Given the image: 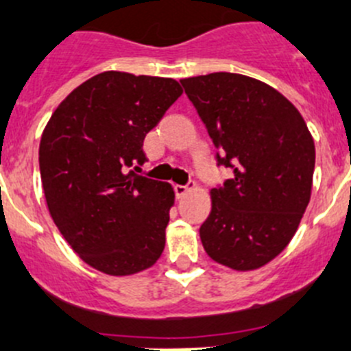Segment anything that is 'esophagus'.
Here are the masks:
<instances>
[{
	"mask_svg": "<svg viewBox=\"0 0 351 351\" xmlns=\"http://www.w3.org/2000/svg\"><path fill=\"white\" fill-rule=\"evenodd\" d=\"M191 189H195V184H173V191H176L178 197H184L186 193L191 191Z\"/></svg>",
	"mask_w": 351,
	"mask_h": 351,
	"instance_id": "1",
	"label": "esophagus"
}]
</instances>
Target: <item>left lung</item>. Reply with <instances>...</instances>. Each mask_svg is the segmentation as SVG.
Returning <instances> with one entry per match:
<instances>
[{
  "instance_id": "left-lung-1",
  "label": "left lung",
  "mask_w": 351,
  "mask_h": 351,
  "mask_svg": "<svg viewBox=\"0 0 351 351\" xmlns=\"http://www.w3.org/2000/svg\"><path fill=\"white\" fill-rule=\"evenodd\" d=\"M181 83L217 147V167L233 170L210 191L205 252L240 271L261 268L287 247L310 202L311 134L300 111L259 80L210 73Z\"/></svg>"
}]
</instances>
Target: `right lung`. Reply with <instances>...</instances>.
Listing matches in <instances>:
<instances>
[{"mask_svg":"<svg viewBox=\"0 0 351 351\" xmlns=\"http://www.w3.org/2000/svg\"><path fill=\"white\" fill-rule=\"evenodd\" d=\"M182 90L172 78L106 71L53 111L40 143L51 219L86 265L108 275L158 261L173 205L169 182L141 176L144 137Z\"/></svg>","mask_w":351,"mask_h":351,"instance_id":"obj_1","label":"right lung"}]
</instances>
